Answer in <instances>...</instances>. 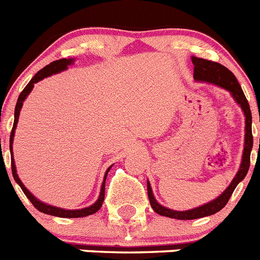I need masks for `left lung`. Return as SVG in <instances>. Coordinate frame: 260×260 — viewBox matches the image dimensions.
Instances as JSON below:
<instances>
[{"mask_svg":"<svg viewBox=\"0 0 260 260\" xmlns=\"http://www.w3.org/2000/svg\"><path fill=\"white\" fill-rule=\"evenodd\" d=\"M191 61L194 63V79L197 82H206V83L215 84L217 87L226 89L234 99V102L237 103L242 109L243 114H245V144H243V153H242V161H241L240 169H238L237 174L234 176L232 180L231 185L221 192V194L215 198L213 201L208 202L206 204H202L199 207L191 208L187 211H174L171 208L164 207L161 204L156 201L153 197L152 189H151L150 181H147V191H148V199H150L151 207L153 208L156 213L161 216H167L171 219L177 220H194L201 219L204 216H211L213 213L219 212L220 210L225 207V204L228 203L229 198L233 194L234 189L237 187L238 183L246 177L247 172H249L250 167V153L252 150V132H251V110H250V105L246 100V96L243 93L242 88H241L240 83H238L237 78L234 77V74L231 70L225 68V66L220 65L217 62L208 61L204 58H198V57H191ZM260 143V139H259Z\"/></svg>","mask_w":260,"mask_h":260,"instance_id":"left-lung-1","label":"left lung"}]
</instances>
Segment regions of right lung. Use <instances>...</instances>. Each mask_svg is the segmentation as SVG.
<instances>
[{"label": "right lung", "instance_id": "obj_1", "mask_svg": "<svg viewBox=\"0 0 260 260\" xmlns=\"http://www.w3.org/2000/svg\"><path fill=\"white\" fill-rule=\"evenodd\" d=\"M73 63H74V58H61V59H57V61L50 62L49 65H47L45 68H43L40 71H38V73H36L35 77L29 80V83L24 87V89H23L22 92H20L19 98H18L17 105H15V112H14V126H13V130H11V134H10L11 172H13L14 180H15V182L20 186V189L23 190L24 195H26L27 198L29 199V202H31L34 206H35V208H38V210L43 213H47V215H52V216H58V217H84V216H89V215H92V213L98 212V211L102 208L103 202H104L105 180H107L108 172L110 171L112 165H110V167L107 169V172H105L104 180H103V183H102V189H100V194H99V198L95 203L91 204L89 207L80 208V210H65V208H59V207H56V206H50V204H47V203H44V202L39 201L35 195H32V192L27 189L26 186L23 185V182L20 181L19 177H18L17 167H15V161H14L13 142H14V135H15V130H17L18 118H19L20 109H22V107H23V102H24V100L27 99V96L31 93V91H32V88H34V86H35V83H38V82L43 80L44 78L50 77V75L58 74V73H61V71L68 70L69 66L73 65Z\"/></svg>", "mask_w": 260, "mask_h": 260}]
</instances>
